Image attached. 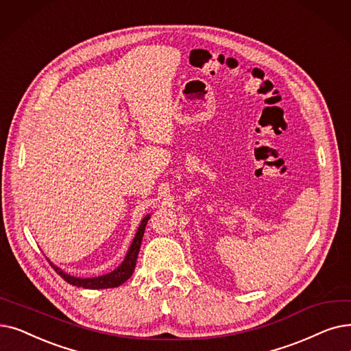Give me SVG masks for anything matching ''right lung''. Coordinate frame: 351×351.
I'll return each mask as SVG.
<instances>
[{
  "label": "right lung",
  "mask_w": 351,
  "mask_h": 351,
  "mask_svg": "<svg viewBox=\"0 0 351 351\" xmlns=\"http://www.w3.org/2000/svg\"><path fill=\"white\" fill-rule=\"evenodd\" d=\"M150 215H146L139 228H138V232H136L129 251L125 256L123 263H121L114 271L106 274V276H100V277H95V278H77V277H73L70 274H66L62 268L56 267L53 263H50V265L54 268V271L58 274L60 277H62L64 281H67L71 285L75 287H83V288H88V289H100V288H114L119 287L123 282H126L134 271L136 267V261H138V255H139V250H141V243H142V238L145 234V228L146 223L149 221Z\"/></svg>",
  "instance_id": "obj_1"
}]
</instances>
